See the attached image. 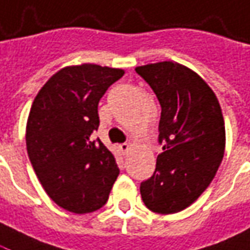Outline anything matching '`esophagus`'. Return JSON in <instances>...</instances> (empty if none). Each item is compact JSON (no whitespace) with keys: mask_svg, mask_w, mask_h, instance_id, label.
Instances as JSON below:
<instances>
[{"mask_svg":"<svg viewBox=\"0 0 250 250\" xmlns=\"http://www.w3.org/2000/svg\"><path fill=\"white\" fill-rule=\"evenodd\" d=\"M120 150H122V152H123V153H127V152H128V150H130V144H127V142H125V144H122V145H120Z\"/></svg>","mask_w":250,"mask_h":250,"instance_id":"esophagus-1","label":"esophagus"}]
</instances>
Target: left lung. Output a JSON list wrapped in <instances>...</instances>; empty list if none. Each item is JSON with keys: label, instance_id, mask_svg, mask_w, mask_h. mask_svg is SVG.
I'll use <instances>...</instances> for the list:
<instances>
[{"label": "left lung", "instance_id": "left-lung-1", "mask_svg": "<svg viewBox=\"0 0 250 250\" xmlns=\"http://www.w3.org/2000/svg\"><path fill=\"white\" fill-rule=\"evenodd\" d=\"M161 105L153 175L141 183V197L161 215L183 210L209 186L226 146L225 120L215 93L194 71L174 61L135 68Z\"/></svg>", "mask_w": 250, "mask_h": 250}]
</instances>
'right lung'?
I'll return each instance as SVG.
<instances>
[{
  "label": "right lung",
  "instance_id": "1",
  "mask_svg": "<svg viewBox=\"0 0 250 250\" xmlns=\"http://www.w3.org/2000/svg\"><path fill=\"white\" fill-rule=\"evenodd\" d=\"M123 75V69L97 64L65 67L32 103L27 153L47 196L69 212L100 209L118 178L113 154L93 132L100 125L101 97Z\"/></svg>",
  "mask_w": 250,
  "mask_h": 250
}]
</instances>
